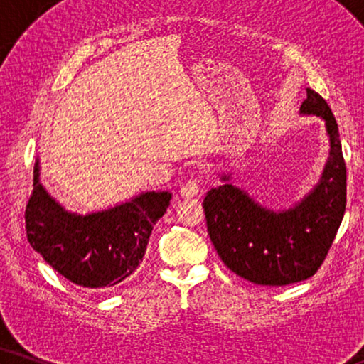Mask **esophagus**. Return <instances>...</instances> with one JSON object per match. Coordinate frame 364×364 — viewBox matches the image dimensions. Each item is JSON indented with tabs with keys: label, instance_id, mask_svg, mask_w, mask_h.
<instances>
[{
	"label": "esophagus",
	"instance_id": "34e87169",
	"mask_svg": "<svg viewBox=\"0 0 364 364\" xmlns=\"http://www.w3.org/2000/svg\"><path fill=\"white\" fill-rule=\"evenodd\" d=\"M198 192H200V182H198V178H188L181 187V193L183 197H196Z\"/></svg>",
	"mask_w": 364,
	"mask_h": 364
}]
</instances>
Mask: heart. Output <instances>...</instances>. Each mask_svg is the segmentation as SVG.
<instances>
[{
    "label": "heart",
    "mask_w": 364,
    "mask_h": 364,
    "mask_svg": "<svg viewBox=\"0 0 364 364\" xmlns=\"http://www.w3.org/2000/svg\"><path fill=\"white\" fill-rule=\"evenodd\" d=\"M151 159H152V154L151 152H147L146 156H144V161H146V162H151Z\"/></svg>",
    "instance_id": "obj_1"
}]
</instances>
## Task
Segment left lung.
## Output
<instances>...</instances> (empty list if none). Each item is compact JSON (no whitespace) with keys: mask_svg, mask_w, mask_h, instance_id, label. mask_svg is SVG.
I'll return each instance as SVG.
<instances>
[{"mask_svg":"<svg viewBox=\"0 0 364 364\" xmlns=\"http://www.w3.org/2000/svg\"><path fill=\"white\" fill-rule=\"evenodd\" d=\"M300 114L321 117L330 137V157L320 181L300 202L272 210L230 183V173H223L222 186L210 188L202 203L218 257L257 285L283 287L315 275L345 215L346 166L336 119L313 89H306Z\"/></svg>","mask_w":364,"mask_h":364,"instance_id":"obj_1","label":"left lung"}]
</instances>
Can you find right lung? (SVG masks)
I'll return each instance as SVG.
<instances>
[{"label": "right lung", "mask_w": 364, "mask_h": 364, "mask_svg": "<svg viewBox=\"0 0 364 364\" xmlns=\"http://www.w3.org/2000/svg\"><path fill=\"white\" fill-rule=\"evenodd\" d=\"M171 192H142L127 202L82 213L66 210L39 182L34 164L33 196L26 205V235L54 270L84 288H109L131 277L146 253Z\"/></svg>", "instance_id": "1"}]
</instances>
